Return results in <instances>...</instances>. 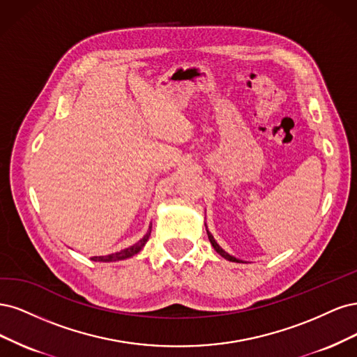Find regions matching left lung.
Here are the masks:
<instances>
[{
    "instance_id": "8db88e82",
    "label": "left lung",
    "mask_w": 357,
    "mask_h": 357,
    "mask_svg": "<svg viewBox=\"0 0 357 357\" xmlns=\"http://www.w3.org/2000/svg\"><path fill=\"white\" fill-rule=\"evenodd\" d=\"M206 231H208V237H209V241H211V245L213 246V249L218 252V254H220L222 258H225V259H228V261H231V262H243L241 259H237V258H234V257H231L229 254H227V252L216 243V240L213 238V236L211 234V231L208 228H206Z\"/></svg>"
}]
</instances>
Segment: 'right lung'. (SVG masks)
<instances>
[{
    "instance_id": "1",
    "label": "right lung",
    "mask_w": 357,
    "mask_h": 357,
    "mask_svg": "<svg viewBox=\"0 0 357 357\" xmlns=\"http://www.w3.org/2000/svg\"><path fill=\"white\" fill-rule=\"evenodd\" d=\"M149 234H151V225H149L146 234H145L139 241H137V243H135L133 246L126 248V249H123V250H120V252H116V254H111V255H107V257H93V258H91V261L114 262V261H121V259L132 258L133 255H136L137 252H139V250L145 246V243H146L148 238H149Z\"/></svg>"
}]
</instances>
